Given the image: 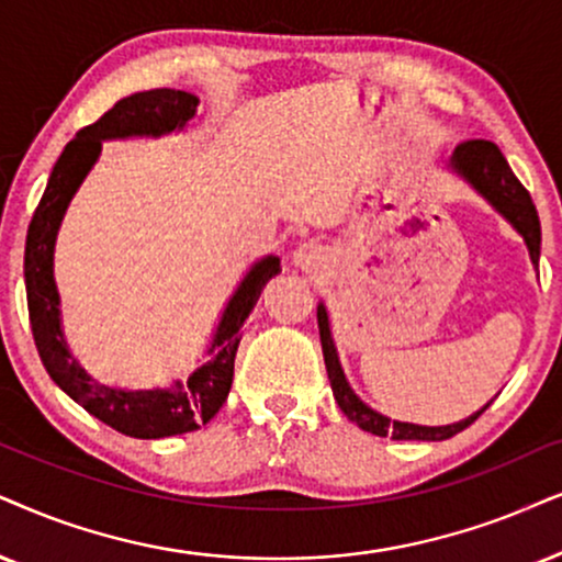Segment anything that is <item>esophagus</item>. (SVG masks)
<instances>
[{
  "instance_id": "obj_1",
  "label": "esophagus",
  "mask_w": 562,
  "mask_h": 562,
  "mask_svg": "<svg viewBox=\"0 0 562 562\" xmlns=\"http://www.w3.org/2000/svg\"><path fill=\"white\" fill-rule=\"evenodd\" d=\"M293 259H295L297 267H303V269H316V267L324 261V251H322V246H316V244H303V246L297 248V251L293 254Z\"/></svg>"
}]
</instances>
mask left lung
<instances>
[{
	"label": "left lung",
	"mask_w": 562,
	"mask_h": 562,
	"mask_svg": "<svg viewBox=\"0 0 562 562\" xmlns=\"http://www.w3.org/2000/svg\"><path fill=\"white\" fill-rule=\"evenodd\" d=\"M451 168H457L482 196L493 204L495 210L503 212L510 220V225L521 233L524 240L529 246V257L535 265H539V244H542V228H539V215L535 202H531L529 191L524 189V183L516 179L514 170H510L508 160L503 158L501 147L490 139H467L453 150ZM318 334H322V350H324V363L326 373H329L334 400H337L339 409L345 412L347 420H352L360 430L373 432V436H392L396 440H446L457 436L464 428L477 420L490 404H485L480 412H474L467 420L443 425V428H425V425H412V423H396L389 417L379 415V412L366 407L363 402L355 396V392L347 383L342 366H339L337 350H334L331 331H329V316H326L324 305H318Z\"/></svg>",
	"instance_id": "8db88e82"
}]
</instances>
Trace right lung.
<instances>
[{"mask_svg":"<svg viewBox=\"0 0 562 562\" xmlns=\"http://www.w3.org/2000/svg\"><path fill=\"white\" fill-rule=\"evenodd\" d=\"M196 103V95L173 88L142 90L122 98L95 124L82 126L77 137L67 142L27 225L25 293L41 363L64 392L82 404L92 417L132 438L179 436V432L196 430L199 425L210 423L217 415L231 392L240 326L254 311L267 282L282 272L277 257H267L254 265L225 308L210 360L196 368L187 383L179 381L168 389H153V392H119V389L90 381V375L75 363L64 345L59 293L54 285V240L69 199L75 196L77 187L98 160L103 139L132 137V134L158 137V134L181 130L194 116Z\"/></svg>","mask_w":562,"mask_h":562,"instance_id":"right-lung-1","label":"right lung"}]
</instances>
